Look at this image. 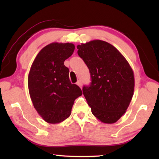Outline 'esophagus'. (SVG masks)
<instances>
[{"label": "esophagus", "mask_w": 159, "mask_h": 159, "mask_svg": "<svg viewBox=\"0 0 159 159\" xmlns=\"http://www.w3.org/2000/svg\"><path fill=\"white\" fill-rule=\"evenodd\" d=\"M76 85H78V86H79L80 88H82V86H83V83H82V81L80 80H78L77 81V83H76Z\"/></svg>", "instance_id": "obj_1"}]
</instances>
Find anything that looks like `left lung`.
I'll return each mask as SVG.
<instances>
[{"instance_id": "1", "label": "left lung", "mask_w": 159, "mask_h": 159, "mask_svg": "<svg viewBox=\"0 0 159 159\" xmlns=\"http://www.w3.org/2000/svg\"><path fill=\"white\" fill-rule=\"evenodd\" d=\"M78 55L89 70L92 82L83 95L92 113L104 124H113L126 113L133 98V69L116 47L102 40L77 46Z\"/></svg>"}]
</instances>
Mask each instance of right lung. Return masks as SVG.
Masks as SVG:
<instances>
[{"label": "right lung", "instance_id": "right-lung-1", "mask_svg": "<svg viewBox=\"0 0 159 159\" xmlns=\"http://www.w3.org/2000/svg\"><path fill=\"white\" fill-rule=\"evenodd\" d=\"M74 48L71 43H50L39 52L30 69V97L37 112L49 124L67 119L74 100L83 94L79 86L71 83L69 69L64 66Z\"/></svg>", "mask_w": 159, "mask_h": 159}]
</instances>
